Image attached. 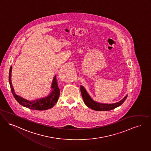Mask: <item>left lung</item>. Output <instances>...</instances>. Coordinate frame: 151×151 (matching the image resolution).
<instances>
[{"mask_svg":"<svg viewBox=\"0 0 151 151\" xmlns=\"http://www.w3.org/2000/svg\"><path fill=\"white\" fill-rule=\"evenodd\" d=\"M80 91H81V95H82L85 104L90 109L95 111H110L120 106L124 102L127 96V95L122 99H121L120 101L118 102L111 103V104H106V103L98 102L95 101L94 100H93L83 85H80Z\"/></svg>","mask_w":151,"mask_h":151,"instance_id":"obj_1","label":"left lung"}]
</instances>
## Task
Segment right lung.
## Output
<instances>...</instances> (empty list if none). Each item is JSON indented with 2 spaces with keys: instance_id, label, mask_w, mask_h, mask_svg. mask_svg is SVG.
<instances>
[{
  "instance_id": "right-lung-1",
  "label": "right lung",
  "mask_w": 151,
  "mask_h": 151,
  "mask_svg": "<svg viewBox=\"0 0 151 151\" xmlns=\"http://www.w3.org/2000/svg\"><path fill=\"white\" fill-rule=\"evenodd\" d=\"M12 67L11 66L9 73V83L12 94L16 100L22 106L31 109L43 111L52 108L57 102L60 97V91L57 84L56 75L54 76L51 85V91L48 95L45 97L36 99L34 101H29L23 97L17 95L13 88L12 83Z\"/></svg>"
}]
</instances>
